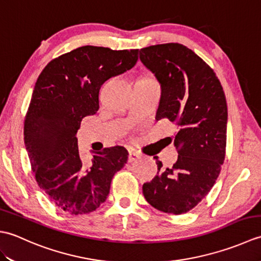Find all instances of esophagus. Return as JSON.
I'll return each mask as SVG.
<instances>
[{
	"label": "esophagus",
	"instance_id": "1",
	"mask_svg": "<svg viewBox=\"0 0 261 261\" xmlns=\"http://www.w3.org/2000/svg\"><path fill=\"white\" fill-rule=\"evenodd\" d=\"M139 153H137L135 150H129V156H127V162L134 163L137 159H139Z\"/></svg>",
	"mask_w": 261,
	"mask_h": 261
}]
</instances>
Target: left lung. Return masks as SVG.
Returning a JSON list of instances; mask_svg holds the SVG:
<instances>
[{
  "label": "left lung",
  "instance_id": "obj_1",
  "mask_svg": "<svg viewBox=\"0 0 261 261\" xmlns=\"http://www.w3.org/2000/svg\"><path fill=\"white\" fill-rule=\"evenodd\" d=\"M140 60L162 85L157 120L177 126L174 146L178 159L142 186L146 201L162 212L184 214L215 184L225 158L228 108L214 70L180 43L140 49ZM157 158V157H154Z\"/></svg>",
  "mask_w": 261,
  "mask_h": 261
}]
</instances>
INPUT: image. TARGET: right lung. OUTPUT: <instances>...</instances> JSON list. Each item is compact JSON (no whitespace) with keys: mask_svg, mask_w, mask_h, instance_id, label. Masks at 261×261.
Returning <instances> with one entry per match:
<instances>
[{"mask_svg":"<svg viewBox=\"0 0 261 261\" xmlns=\"http://www.w3.org/2000/svg\"><path fill=\"white\" fill-rule=\"evenodd\" d=\"M138 53L80 47L49 62L36 82L23 127L28 156L39 187L71 215L105 202L114 174L126 164V149L115 146L94 152L84 166L76 134L82 119L98 110L103 83L134 67Z\"/></svg>","mask_w":261,"mask_h":261,"instance_id":"obj_1","label":"right lung"}]
</instances>
